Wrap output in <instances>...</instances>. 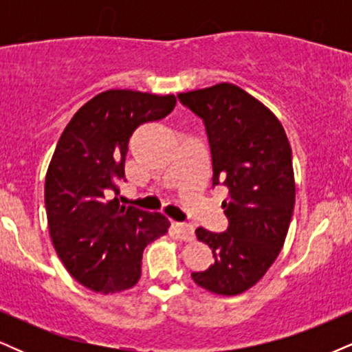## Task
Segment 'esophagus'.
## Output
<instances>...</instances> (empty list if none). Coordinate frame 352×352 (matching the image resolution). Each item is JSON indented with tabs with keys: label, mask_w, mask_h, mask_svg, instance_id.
<instances>
[{
	"label": "esophagus",
	"mask_w": 352,
	"mask_h": 352,
	"mask_svg": "<svg viewBox=\"0 0 352 352\" xmlns=\"http://www.w3.org/2000/svg\"><path fill=\"white\" fill-rule=\"evenodd\" d=\"M173 230H175L180 240H184V241H192L193 236H195V230H193L192 225H188V223L175 221V223H173Z\"/></svg>",
	"instance_id": "obj_1"
}]
</instances>
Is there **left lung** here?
<instances>
[{
  "mask_svg": "<svg viewBox=\"0 0 352 352\" xmlns=\"http://www.w3.org/2000/svg\"><path fill=\"white\" fill-rule=\"evenodd\" d=\"M204 120L212 152V184L225 185L223 233L197 228L215 263L192 273L210 293L235 296L256 285L280 254L293 217V157L278 117L235 84L177 96Z\"/></svg>",
  "mask_w": 352,
  "mask_h": 352,
  "instance_id": "1",
  "label": "left lung"
}]
</instances>
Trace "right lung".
Here are the masks:
<instances>
[{
  "label": "right lung",
  "instance_id": "right-lung-1",
  "mask_svg": "<svg viewBox=\"0 0 352 352\" xmlns=\"http://www.w3.org/2000/svg\"><path fill=\"white\" fill-rule=\"evenodd\" d=\"M175 104L172 94L100 92L76 112L56 145L44 185L50 235L71 276L92 292L137 285L144 248L170 227L162 213L125 207L111 195L125 177L135 129L164 119Z\"/></svg>",
  "mask_w": 352,
  "mask_h": 352
}]
</instances>
